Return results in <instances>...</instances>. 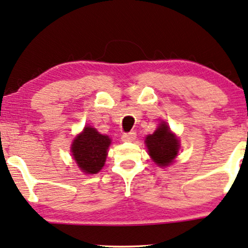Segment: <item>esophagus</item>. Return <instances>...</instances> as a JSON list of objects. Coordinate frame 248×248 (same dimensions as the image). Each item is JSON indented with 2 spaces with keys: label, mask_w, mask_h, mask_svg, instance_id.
<instances>
[{
  "label": "esophagus",
  "mask_w": 248,
  "mask_h": 248,
  "mask_svg": "<svg viewBox=\"0 0 248 248\" xmlns=\"http://www.w3.org/2000/svg\"><path fill=\"white\" fill-rule=\"evenodd\" d=\"M137 138V133L135 132H128V133L122 134V141L124 142H132Z\"/></svg>",
  "instance_id": "esophagus-1"
}]
</instances>
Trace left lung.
<instances>
[{"label":"left lung","mask_w":248,"mask_h":248,"mask_svg":"<svg viewBox=\"0 0 248 248\" xmlns=\"http://www.w3.org/2000/svg\"><path fill=\"white\" fill-rule=\"evenodd\" d=\"M145 144L152 160L160 167L170 165L179 149L178 139L169 131L166 123L159 125L154 133L145 138Z\"/></svg>","instance_id":"8db88e82"}]
</instances>
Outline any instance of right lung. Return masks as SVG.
<instances>
[{"instance_id":"obj_1","label":"right lung","mask_w":248,"mask_h":248,"mask_svg":"<svg viewBox=\"0 0 248 248\" xmlns=\"http://www.w3.org/2000/svg\"><path fill=\"white\" fill-rule=\"evenodd\" d=\"M109 144L110 139L107 135L86 126L82 133L74 139L71 151L81 170L86 174H97L104 167Z\"/></svg>"}]
</instances>
